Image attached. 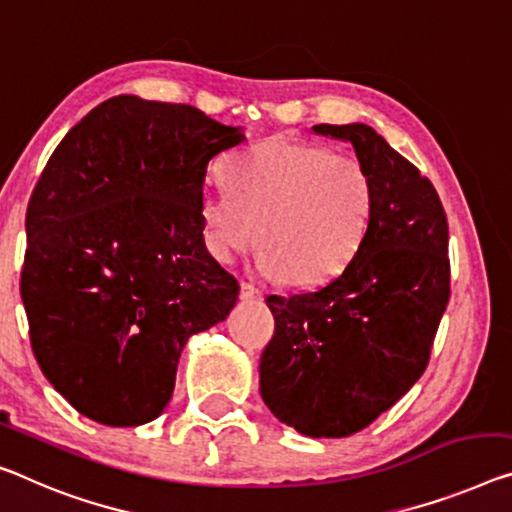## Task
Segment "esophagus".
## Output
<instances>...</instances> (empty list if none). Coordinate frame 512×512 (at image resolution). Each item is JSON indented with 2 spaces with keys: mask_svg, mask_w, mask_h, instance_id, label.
<instances>
[{
  "mask_svg": "<svg viewBox=\"0 0 512 512\" xmlns=\"http://www.w3.org/2000/svg\"><path fill=\"white\" fill-rule=\"evenodd\" d=\"M240 300H245V302H261L263 300V293L254 286V283L242 281L240 283Z\"/></svg>",
  "mask_w": 512,
  "mask_h": 512,
  "instance_id": "34e87169",
  "label": "esophagus"
}]
</instances>
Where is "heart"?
<instances>
[{
  "label": "heart",
  "instance_id": "1",
  "mask_svg": "<svg viewBox=\"0 0 512 512\" xmlns=\"http://www.w3.org/2000/svg\"><path fill=\"white\" fill-rule=\"evenodd\" d=\"M201 194L203 240L219 263L261 242L258 267L290 286H320L352 263L371 226L375 190L364 164L295 137H272L224 162Z\"/></svg>",
  "mask_w": 512,
  "mask_h": 512
}]
</instances>
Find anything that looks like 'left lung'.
Returning <instances> with one entry per match:
<instances>
[{
    "instance_id": "obj_1",
    "label": "left lung",
    "mask_w": 512,
    "mask_h": 512,
    "mask_svg": "<svg viewBox=\"0 0 512 512\" xmlns=\"http://www.w3.org/2000/svg\"><path fill=\"white\" fill-rule=\"evenodd\" d=\"M350 141L373 180L364 245L329 283L267 297L274 336L261 396L309 437H350L414 387L451 297L448 222L430 180L364 123L313 128Z\"/></svg>"
}]
</instances>
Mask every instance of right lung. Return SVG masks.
<instances>
[{
    "instance_id": "1",
    "label": "right lung",
    "mask_w": 512,
    "mask_h": 512,
    "mask_svg": "<svg viewBox=\"0 0 512 512\" xmlns=\"http://www.w3.org/2000/svg\"><path fill=\"white\" fill-rule=\"evenodd\" d=\"M242 141L192 105L116 96L70 128L31 192L20 274L31 350L102 426L157 419L187 338L238 302L199 206L210 160Z\"/></svg>"
}]
</instances>
